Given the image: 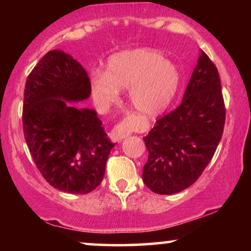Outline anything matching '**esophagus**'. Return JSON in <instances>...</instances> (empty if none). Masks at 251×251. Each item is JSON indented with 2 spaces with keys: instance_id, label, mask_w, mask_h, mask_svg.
Returning a JSON list of instances; mask_svg holds the SVG:
<instances>
[{
  "instance_id": "34e87169",
  "label": "esophagus",
  "mask_w": 251,
  "mask_h": 251,
  "mask_svg": "<svg viewBox=\"0 0 251 251\" xmlns=\"http://www.w3.org/2000/svg\"><path fill=\"white\" fill-rule=\"evenodd\" d=\"M133 118L134 116H129L126 119L122 120L117 126H114V128L109 133V138H111L112 142L120 143L124 138H126L132 133V131L137 127Z\"/></svg>"
}]
</instances>
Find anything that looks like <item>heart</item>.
Listing matches in <instances>:
<instances>
[{
    "instance_id": "heart-1",
    "label": "heart",
    "mask_w": 251,
    "mask_h": 251,
    "mask_svg": "<svg viewBox=\"0 0 251 251\" xmlns=\"http://www.w3.org/2000/svg\"><path fill=\"white\" fill-rule=\"evenodd\" d=\"M179 72L159 51L139 48L111 56L107 72H91V92L100 107L116 102L128 89L132 106L143 116H154L169 106L179 86Z\"/></svg>"
}]
</instances>
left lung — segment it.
I'll return each mask as SVG.
<instances>
[{"label": "left lung", "mask_w": 251, "mask_h": 251, "mask_svg": "<svg viewBox=\"0 0 251 251\" xmlns=\"http://www.w3.org/2000/svg\"><path fill=\"white\" fill-rule=\"evenodd\" d=\"M226 107L218 71L201 51L183 100L144 137L145 185L159 195L183 191L200 178L223 134Z\"/></svg>", "instance_id": "left-lung-1"}]
</instances>
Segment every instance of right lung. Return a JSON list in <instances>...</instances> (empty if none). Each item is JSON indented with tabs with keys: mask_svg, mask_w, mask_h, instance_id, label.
I'll list each match as a JSON object with an SVG mask.
<instances>
[{
	"mask_svg": "<svg viewBox=\"0 0 251 251\" xmlns=\"http://www.w3.org/2000/svg\"><path fill=\"white\" fill-rule=\"evenodd\" d=\"M91 96L83 67L65 51H48L25 81L24 133L37 169L53 188L85 195L101 183L111 143L97 112L77 108Z\"/></svg>",
	"mask_w": 251,
	"mask_h": 251,
	"instance_id": "right-lung-1",
	"label": "right lung"
}]
</instances>
